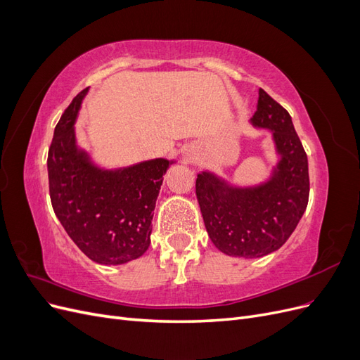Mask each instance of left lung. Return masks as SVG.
Returning a JSON list of instances; mask_svg holds the SVG:
<instances>
[{
	"label": "left lung",
	"instance_id": "1",
	"mask_svg": "<svg viewBox=\"0 0 360 360\" xmlns=\"http://www.w3.org/2000/svg\"><path fill=\"white\" fill-rule=\"evenodd\" d=\"M250 124L271 130L279 160L270 177L254 186H234L202 171L195 191L213 245L230 257L259 258L278 250L296 230L308 205L309 174L288 111L263 89Z\"/></svg>",
	"mask_w": 360,
	"mask_h": 360
}]
</instances>
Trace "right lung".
Masks as SVG:
<instances>
[{
	"label": "right lung",
	"instance_id": "obj_1",
	"mask_svg": "<svg viewBox=\"0 0 360 360\" xmlns=\"http://www.w3.org/2000/svg\"><path fill=\"white\" fill-rule=\"evenodd\" d=\"M86 93L89 89L75 97L53 130L48 153L51 202L86 257L99 264H124L150 246L156 200L174 160L159 158L118 169L94 165L75 135Z\"/></svg>",
	"mask_w": 360,
	"mask_h": 360
}]
</instances>
